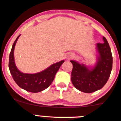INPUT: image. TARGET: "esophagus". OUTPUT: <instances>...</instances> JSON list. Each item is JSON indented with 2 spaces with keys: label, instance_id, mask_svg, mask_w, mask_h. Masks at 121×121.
Returning <instances> with one entry per match:
<instances>
[{
  "label": "esophagus",
  "instance_id": "34e87169",
  "mask_svg": "<svg viewBox=\"0 0 121 121\" xmlns=\"http://www.w3.org/2000/svg\"><path fill=\"white\" fill-rule=\"evenodd\" d=\"M73 55L72 54H69L67 55V58L68 59H70V58H73Z\"/></svg>",
  "mask_w": 121,
  "mask_h": 121
}]
</instances>
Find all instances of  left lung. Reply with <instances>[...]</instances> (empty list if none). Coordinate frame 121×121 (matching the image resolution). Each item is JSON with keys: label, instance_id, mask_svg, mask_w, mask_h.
<instances>
[{"label": "left lung", "instance_id": "obj_1", "mask_svg": "<svg viewBox=\"0 0 121 121\" xmlns=\"http://www.w3.org/2000/svg\"><path fill=\"white\" fill-rule=\"evenodd\" d=\"M104 43H97L99 56L97 64L89 70L84 65L71 60L73 69L71 80L74 87L84 93H92L104 87L110 75L113 57L107 40L103 37Z\"/></svg>", "mask_w": 121, "mask_h": 121}]
</instances>
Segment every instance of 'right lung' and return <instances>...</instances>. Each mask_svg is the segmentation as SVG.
Returning a JSON list of instances; mask_svg holds the SVG:
<instances>
[{"mask_svg":"<svg viewBox=\"0 0 121 121\" xmlns=\"http://www.w3.org/2000/svg\"><path fill=\"white\" fill-rule=\"evenodd\" d=\"M19 35L13 44L9 54V69L13 78L18 86L28 92L37 93L47 89L54 81L55 74L65 61L53 64L46 70L34 74L23 73L17 69L14 59V50Z\"/></svg>","mask_w":121,"mask_h":121,"instance_id":"1","label":"right lung"}]
</instances>
